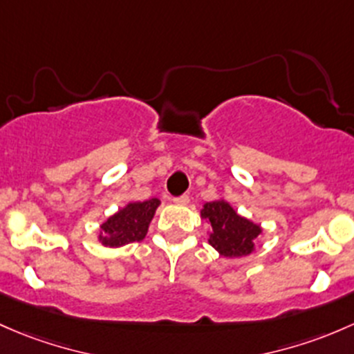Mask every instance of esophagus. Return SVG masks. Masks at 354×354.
<instances>
[{
  "mask_svg": "<svg viewBox=\"0 0 354 354\" xmlns=\"http://www.w3.org/2000/svg\"><path fill=\"white\" fill-rule=\"evenodd\" d=\"M174 203L178 204V206H185L189 203V196L187 194H182L178 198H174Z\"/></svg>",
  "mask_w": 354,
  "mask_h": 354,
  "instance_id": "esophagus-1",
  "label": "esophagus"
}]
</instances>
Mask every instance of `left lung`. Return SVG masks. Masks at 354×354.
I'll use <instances>...</instances> for the list:
<instances>
[{
  "label": "left lung",
  "instance_id": "left-lung-1",
  "mask_svg": "<svg viewBox=\"0 0 354 354\" xmlns=\"http://www.w3.org/2000/svg\"><path fill=\"white\" fill-rule=\"evenodd\" d=\"M201 218L211 225L207 242L220 256L243 257L256 249V239L262 233V228L240 216L225 199L204 204Z\"/></svg>",
  "mask_w": 354,
  "mask_h": 354
}]
</instances>
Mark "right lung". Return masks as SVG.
I'll list each match as a JSON object with an SVG mask.
<instances>
[{"label":"right lung","instance_id":"obj_1","mask_svg":"<svg viewBox=\"0 0 354 354\" xmlns=\"http://www.w3.org/2000/svg\"><path fill=\"white\" fill-rule=\"evenodd\" d=\"M160 199L151 198L143 203H129L100 225L98 242L105 247H122L140 242L147 236L150 221L155 216Z\"/></svg>","mask_w":354,"mask_h":354}]
</instances>
